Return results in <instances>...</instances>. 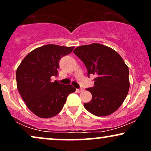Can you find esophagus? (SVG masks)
I'll use <instances>...</instances> for the list:
<instances>
[{
	"label": "esophagus",
	"instance_id": "1",
	"mask_svg": "<svg viewBox=\"0 0 151 151\" xmlns=\"http://www.w3.org/2000/svg\"><path fill=\"white\" fill-rule=\"evenodd\" d=\"M83 89L81 88H77V91L78 93H81V91H83Z\"/></svg>",
	"mask_w": 151,
	"mask_h": 151
}]
</instances>
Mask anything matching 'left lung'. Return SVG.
<instances>
[{"instance_id":"obj_1","label":"left lung","mask_w":151,"mask_h":151,"mask_svg":"<svg viewBox=\"0 0 151 151\" xmlns=\"http://www.w3.org/2000/svg\"><path fill=\"white\" fill-rule=\"evenodd\" d=\"M88 71L95 75L93 87L86 88L92 94L91 102L84 103L86 110L97 116L116 111L126 98L129 88V69L123 59L110 47L93 43L74 50Z\"/></svg>"}]
</instances>
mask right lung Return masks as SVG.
I'll use <instances>...</instances> for the list:
<instances>
[{"mask_svg": "<svg viewBox=\"0 0 151 151\" xmlns=\"http://www.w3.org/2000/svg\"><path fill=\"white\" fill-rule=\"evenodd\" d=\"M74 47L47 45L34 49L24 58L17 70V86L27 107L40 118H51L62 110L72 85L52 81L57 76L60 58L72 52Z\"/></svg>", "mask_w": 151, "mask_h": 151, "instance_id": "add662e5", "label": "right lung"}]
</instances>
